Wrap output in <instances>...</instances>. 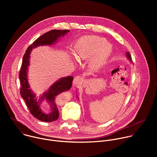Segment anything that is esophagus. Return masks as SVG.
I'll return each instance as SVG.
<instances>
[{
  "mask_svg": "<svg viewBox=\"0 0 157 157\" xmlns=\"http://www.w3.org/2000/svg\"><path fill=\"white\" fill-rule=\"evenodd\" d=\"M83 81V78L81 77V76H76L75 78H74V80H73V85L75 86V85H78V84H80Z\"/></svg>",
  "mask_w": 157,
  "mask_h": 157,
  "instance_id": "34e87169",
  "label": "esophagus"
}]
</instances>
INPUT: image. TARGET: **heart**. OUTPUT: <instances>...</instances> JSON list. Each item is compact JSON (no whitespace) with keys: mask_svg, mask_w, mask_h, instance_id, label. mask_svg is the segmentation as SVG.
I'll return each instance as SVG.
<instances>
[{"mask_svg":"<svg viewBox=\"0 0 157 157\" xmlns=\"http://www.w3.org/2000/svg\"><path fill=\"white\" fill-rule=\"evenodd\" d=\"M111 53L112 47L105 39L95 35H84L77 40L71 55L74 59L87 60L89 68L97 71L105 64Z\"/></svg>","mask_w":157,"mask_h":157,"instance_id":"obj_1","label":"heart"}]
</instances>
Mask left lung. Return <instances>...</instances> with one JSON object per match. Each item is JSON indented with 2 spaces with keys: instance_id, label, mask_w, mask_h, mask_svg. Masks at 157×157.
I'll list each match as a JSON object with an SVG mask.
<instances>
[{
  "instance_id": "1",
  "label": "left lung",
  "mask_w": 157,
  "mask_h": 157,
  "mask_svg": "<svg viewBox=\"0 0 157 157\" xmlns=\"http://www.w3.org/2000/svg\"><path fill=\"white\" fill-rule=\"evenodd\" d=\"M127 57L130 59V61H132V57H131V55L129 53V52H127Z\"/></svg>"
}]
</instances>
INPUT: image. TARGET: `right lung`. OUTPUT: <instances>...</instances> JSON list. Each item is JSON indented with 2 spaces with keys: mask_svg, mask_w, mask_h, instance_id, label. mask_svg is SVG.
<instances>
[{
  "mask_svg": "<svg viewBox=\"0 0 157 157\" xmlns=\"http://www.w3.org/2000/svg\"><path fill=\"white\" fill-rule=\"evenodd\" d=\"M69 32L68 30H52L40 36L27 48L22 60L19 72L20 95L25 101L30 113L35 118L43 122H51L58 119V95L62 92L69 90L72 86L73 77L67 76L61 78L50 87L47 92L43 94L39 101H36L35 95L32 92L31 89H29L30 86L27 80V66L29 65L30 54L33 48L38 46L47 45V44L50 45L55 43L61 36H64ZM43 98L47 100L51 105V113L48 115L43 113L39 108V102Z\"/></svg>",
  "mask_w": 157,
  "mask_h": 157,
  "instance_id": "1",
  "label": "right lung"
}]
</instances>
